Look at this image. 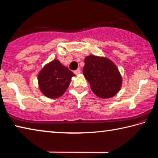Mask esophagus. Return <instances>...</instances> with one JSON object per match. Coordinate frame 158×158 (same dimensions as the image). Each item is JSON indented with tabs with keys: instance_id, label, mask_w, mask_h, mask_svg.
Here are the masks:
<instances>
[{
	"instance_id": "1",
	"label": "esophagus",
	"mask_w": 158,
	"mask_h": 158,
	"mask_svg": "<svg viewBox=\"0 0 158 158\" xmlns=\"http://www.w3.org/2000/svg\"><path fill=\"white\" fill-rule=\"evenodd\" d=\"M80 73H81V69H77L74 72V73L75 74H80Z\"/></svg>"
}]
</instances>
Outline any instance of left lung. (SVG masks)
<instances>
[{
  "instance_id": "8db88e82",
  "label": "left lung",
  "mask_w": 158,
  "mask_h": 158,
  "mask_svg": "<svg viewBox=\"0 0 158 158\" xmlns=\"http://www.w3.org/2000/svg\"><path fill=\"white\" fill-rule=\"evenodd\" d=\"M83 74L92 91L100 98H110L119 92L122 77L116 65L108 58L90 55L84 60Z\"/></svg>"
}]
</instances>
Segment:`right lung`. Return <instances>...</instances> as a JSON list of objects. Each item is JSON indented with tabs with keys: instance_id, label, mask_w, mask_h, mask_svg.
<instances>
[{
	"instance_id": "right-lung-1",
	"label": "right lung",
	"mask_w": 158,
	"mask_h": 158,
	"mask_svg": "<svg viewBox=\"0 0 158 158\" xmlns=\"http://www.w3.org/2000/svg\"><path fill=\"white\" fill-rule=\"evenodd\" d=\"M74 76L75 74L59 60H53L44 65L37 75L40 90L49 98H60L68 89Z\"/></svg>"
}]
</instances>
